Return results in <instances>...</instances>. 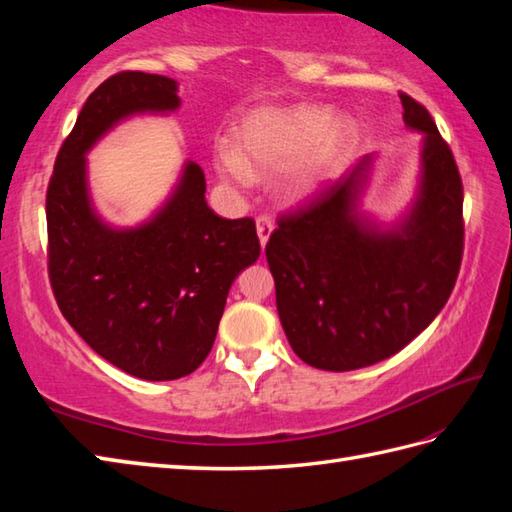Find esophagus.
Returning <instances> with one entry per match:
<instances>
[{"label":"esophagus","mask_w":512,"mask_h":512,"mask_svg":"<svg viewBox=\"0 0 512 512\" xmlns=\"http://www.w3.org/2000/svg\"><path fill=\"white\" fill-rule=\"evenodd\" d=\"M273 222L268 220V217H257V237H259V244H262V250L266 248L270 233H273Z\"/></svg>","instance_id":"1"}]
</instances>
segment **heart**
Returning <instances> with one entry per match:
<instances>
[{"instance_id":"heart-1","label":"heart","mask_w":512,"mask_h":512,"mask_svg":"<svg viewBox=\"0 0 512 512\" xmlns=\"http://www.w3.org/2000/svg\"><path fill=\"white\" fill-rule=\"evenodd\" d=\"M356 140L358 127L352 118H332L325 107L257 110L235 127L233 149H213V167L220 180L233 187L281 173L284 198L306 202L328 187Z\"/></svg>"}]
</instances>
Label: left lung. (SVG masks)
I'll return each mask as SVG.
<instances>
[{
	"mask_svg": "<svg viewBox=\"0 0 512 512\" xmlns=\"http://www.w3.org/2000/svg\"><path fill=\"white\" fill-rule=\"evenodd\" d=\"M422 134L416 195L394 222L363 209L376 154L363 156L308 209L284 215L266 244L277 312L303 363L350 372L394 356L438 317L462 262V180L436 123L407 94Z\"/></svg>",
	"mask_w": 512,
	"mask_h": 512,
	"instance_id": "1",
	"label": "left lung"
}]
</instances>
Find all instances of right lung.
<instances>
[{
    "instance_id": "obj_1",
    "label": "right lung",
    "mask_w": 512,
    "mask_h": 512,
    "mask_svg": "<svg viewBox=\"0 0 512 512\" xmlns=\"http://www.w3.org/2000/svg\"><path fill=\"white\" fill-rule=\"evenodd\" d=\"M178 107V81L169 76H110L65 138L46 198L50 284L63 317L107 363L143 380H176L202 365L228 290L259 257L255 222L215 215L193 160L140 224L114 226L96 211L92 147L129 118Z\"/></svg>"
}]
</instances>
